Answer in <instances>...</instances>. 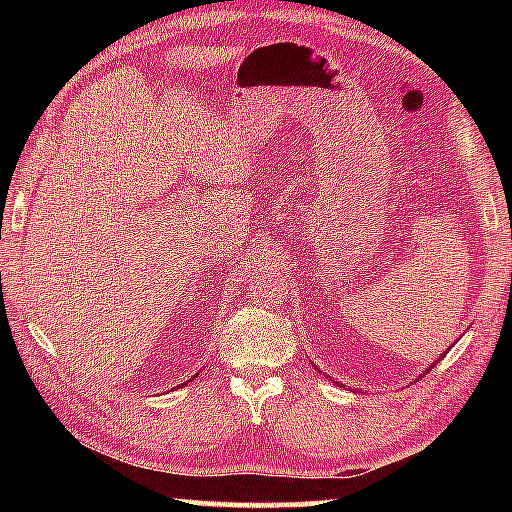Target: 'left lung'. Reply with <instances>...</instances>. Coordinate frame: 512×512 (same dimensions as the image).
<instances>
[{
  "instance_id": "obj_1",
  "label": "left lung",
  "mask_w": 512,
  "mask_h": 512,
  "mask_svg": "<svg viewBox=\"0 0 512 512\" xmlns=\"http://www.w3.org/2000/svg\"><path fill=\"white\" fill-rule=\"evenodd\" d=\"M433 366H436V363H433ZM433 366H429V370H431V368H433ZM339 386H341V384H339Z\"/></svg>"
}]
</instances>
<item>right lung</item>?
Returning a JSON list of instances; mask_svg holds the SVG:
<instances>
[{
	"mask_svg": "<svg viewBox=\"0 0 512 512\" xmlns=\"http://www.w3.org/2000/svg\"><path fill=\"white\" fill-rule=\"evenodd\" d=\"M194 377H196V375H194ZM180 386H183V384H180Z\"/></svg>",
	"mask_w": 512,
	"mask_h": 512,
	"instance_id": "1",
	"label": "right lung"
}]
</instances>
